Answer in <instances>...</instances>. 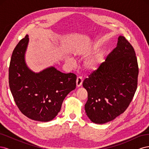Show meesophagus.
Instances as JSON below:
<instances>
[{"instance_id":"1","label":"esophagus","mask_w":149,"mask_h":149,"mask_svg":"<svg viewBox=\"0 0 149 149\" xmlns=\"http://www.w3.org/2000/svg\"><path fill=\"white\" fill-rule=\"evenodd\" d=\"M83 83V79L81 77H78L77 79H76V86L78 88L80 87L82 85Z\"/></svg>"}]
</instances>
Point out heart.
<instances>
[{
    "label": "heart",
    "mask_w": 149,
    "mask_h": 149,
    "mask_svg": "<svg viewBox=\"0 0 149 149\" xmlns=\"http://www.w3.org/2000/svg\"><path fill=\"white\" fill-rule=\"evenodd\" d=\"M92 49L87 47H82L76 49L74 55L77 56H87L91 53ZM65 61L68 64L71 66L74 65V61L70 57H66ZM103 61L102 55H100L93 58H89L84 62V69L89 72H93L96 71L101 65Z\"/></svg>",
    "instance_id": "1"
}]
</instances>
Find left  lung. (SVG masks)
I'll return each mask as SVG.
<instances>
[{"instance_id":"left-lung-1","label":"left lung","mask_w":149,"mask_h":149,"mask_svg":"<svg viewBox=\"0 0 149 149\" xmlns=\"http://www.w3.org/2000/svg\"><path fill=\"white\" fill-rule=\"evenodd\" d=\"M139 68L134 49L123 36L106 61L83 81L88 92L84 106L93 123L113 120L127 109L136 93Z\"/></svg>"}]
</instances>
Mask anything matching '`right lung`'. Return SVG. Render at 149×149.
<instances>
[{
  "mask_svg": "<svg viewBox=\"0 0 149 149\" xmlns=\"http://www.w3.org/2000/svg\"><path fill=\"white\" fill-rule=\"evenodd\" d=\"M29 42L26 35L13 49L9 86L22 114L34 120L48 122L57 116L66 96L76 88V76L62 73L52 66L37 73L30 70L25 61Z\"/></svg>",
  "mask_w": 149,
  "mask_h": 149,
  "instance_id": "right-lung-1",
  "label": "right lung"
}]
</instances>
